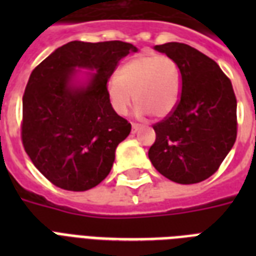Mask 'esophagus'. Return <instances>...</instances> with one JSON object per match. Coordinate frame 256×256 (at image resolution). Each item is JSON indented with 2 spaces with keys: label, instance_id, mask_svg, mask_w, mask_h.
Here are the masks:
<instances>
[{
  "label": "esophagus",
  "instance_id": "obj_1",
  "mask_svg": "<svg viewBox=\"0 0 256 256\" xmlns=\"http://www.w3.org/2000/svg\"><path fill=\"white\" fill-rule=\"evenodd\" d=\"M138 128H140V124H132V134H136V132H138Z\"/></svg>",
  "mask_w": 256,
  "mask_h": 256
}]
</instances>
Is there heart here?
Wrapping results in <instances>:
<instances>
[{
	"label": "heart",
	"mask_w": 256,
	"mask_h": 256,
	"mask_svg": "<svg viewBox=\"0 0 256 256\" xmlns=\"http://www.w3.org/2000/svg\"><path fill=\"white\" fill-rule=\"evenodd\" d=\"M180 72L168 56L142 54L126 62L106 84L108 102L118 116H126L132 104L140 116H168L180 96Z\"/></svg>",
	"instance_id": "obj_1"
}]
</instances>
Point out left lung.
<instances>
[{"label": "left lung", "instance_id": "obj_1", "mask_svg": "<svg viewBox=\"0 0 256 256\" xmlns=\"http://www.w3.org/2000/svg\"><path fill=\"white\" fill-rule=\"evenodd\" d=\"M154 49L176 62L182 92L174 110L152 126L156 136L148 158L172 182H202L218 170L236 140L234 88L214 60L186 44Z\"/></svg>", "mask_w": 256, "mask_h": 256}]
</instances>
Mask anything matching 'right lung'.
<instances>
[{"mask_svg":"<svg viewBox=\"0 0 256 256\" xmlns=\"http://www.w3.org/2000/svg\"><path fill=\"white\" fill-rule=\"evenodd\" d=\"M136 50L122 41H72L32 72L22 98V144L54 186L86 191L108 175L132 124L110 106L106 84L120 60ZM77 68L96 73L78 84Z\"/></svg>","mask_w":256,"mask_h":256,"instance_id":"obj_1","label":"right lung"}]
</instances>
